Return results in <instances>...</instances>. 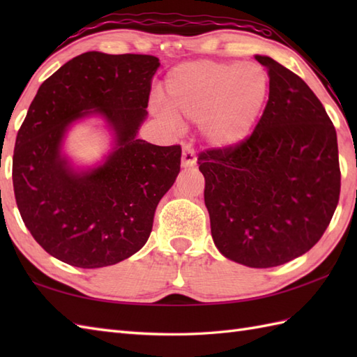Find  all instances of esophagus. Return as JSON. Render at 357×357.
Masks as SVG:
<instances>
[{"instance_id":"1","label":"esophagus","mask_w":357,"mask_h":357,"mask_svg":"<svg viewBox=\"0 0 357 357\" xmlns=\"http://www.w3.org/2000/svg\"><path fill=\"white\" fill-rule=\"evenodd\" d=\"M195 164H196L195 150L190 146H184L183 147V167L184 169H190V167H195Z\"/></svg>"}]
</instances>
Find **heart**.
<instances>
[{"instance_id":"1","label":"heart","mask_w":357,"mask_h":357,"mask_svg":"<svg viewBox=\"0 0 357 357\" xmlns=\"http://www.w3.org/2000/svg\"><path fill=\"white\" fill-rule=\"evenodd\" d=\"M165 95L173 116L204 123L208 141L225 149L253 132L268 101L270 77L261 64L204 59L173 69Z\"/></svg>"}]
</instances>
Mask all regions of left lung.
Wrapping results in <instances>:
<instances>
[{
  "label": "left lung",
  "mask_w": 357,
  "mask_h": 357,
  "mask_svg": "<svg viewBox=\"0 0 357 357\" xmlns=\"http://www.w3.org/2000/svg\"><path fill=\"white\" fill-rule=\"evenodd\" d=\"M270 95L253 133L198 156L211 236L225 257L270 268L322 238L337 207L336 128L305 81L270 56Z\"/></svg>",
  "instance_id": "obj_1"
}]
</instances>
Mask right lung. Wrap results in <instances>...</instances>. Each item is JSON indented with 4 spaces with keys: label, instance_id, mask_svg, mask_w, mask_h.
<instances>
[{
    "label": "right lung",
    "instance_id": "1",
    "mask_svg": "<svg viewBox=\"0 0 357 357\" xmlns=\"http://www.w3.org/2000/svg\"><path fill=\"white\" fill-rule=\"evenodd\" d=\"M159 66L151 55L86 52L38 89L17 135L12 179L22 221L56 259L107 267L147 242L158 202L181 169V146L136 138ZM90 114L106 119L116 147L101 166L78 172L61 144L74 121Z\"/></svg>",
    "mask_w": 357,
    "mask_h": 357
}]
</instances>
